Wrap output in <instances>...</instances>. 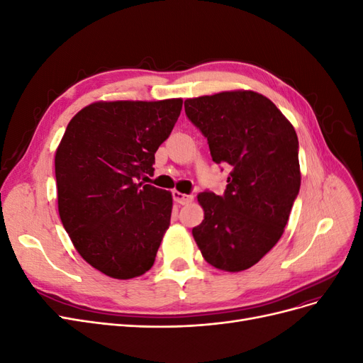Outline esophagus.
<instances>
[{
  "instance_id": "1",
  "label": "esophagus",
  "mask_w": 363,
  "mask_h": 363,
  "mask_svg": "<svg viewBox=\"0 0 363 363\" xmlns=\"http://www.w3.org/2000/svg\"><path fill=\"white\" fill-rule=\"evenodd\" d=\"M172 199H174L175 203L184 206V204H189L192 201V195H186V194H182L179 191H174L172 192Z\"/></svg>"
}]
</instances>
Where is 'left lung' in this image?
<instances>
[{
    "instance_id": "obj_1",
    "label": "left lung",
    "mask_w": 363,
    "mask_h": 363,
    "mask_svg": "<svg viewBox=\"0 0 363 363\" xmlns=\"http://www.w3.org/2000/svg\"><path fill=\"white\" fill-rule=\"evenodd\" d=\"M186 116L207 138L212 160L230 168L224 195L199 194L192 235L212 267L251 268L279 242L301 184L298 138L267 96L227 91L189 98Z\"/></svg>"
}]
</instances>
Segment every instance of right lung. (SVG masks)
Here are the masks:
<instances>
[{
    "instance_id": "1",
    "label": "right lung",
    "mask_w": 363,
    "mask_h": 363,
    "mask_svg": "<svg viewBox=\"0 0 363 363\" xmlns=\"http://www.w3.org/2000/svg\"><path fill=\"white\" fill-rule=\"evenodd\" d=\"M182 106V98L92 103L69 121L56 150L62 224L79 255L108 277H139L155 263L172 195L145 180Z\"/></svg>"
}]
</instances>
